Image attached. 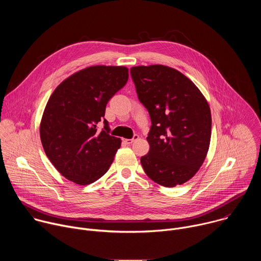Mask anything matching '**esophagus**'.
<instances>
[{
	"label": "esophagus",
	"mask_w": 261,
	"mask_h": 261,
	"mask_svg": "<svg viewBox=\"0 0 261 261\" xmlns=\"http://www.w3.org/2000/svg\"><path fill=\"white\" fill-rule=\"evenodd\" d=\"M138 135L137 134H135L134 136H133V138H131V139H127V138H125V139H123V141L125 142V143H127V144H131L132 142H134L136 139H138Z\"/></svg>",
	"instance_id": "34e87169"
}]
</instances>
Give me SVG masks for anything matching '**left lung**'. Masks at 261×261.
Segmentation results:
<instances>
[{"instance_id": "1", "label": "left lung", "mask_w": 261, "mask_h": 261, "mask_svg": "<svg viewBox=\"0 0 261 261\" xmlns=\"http://www.w3.org/2000/svg\"><path fill=\"white\" fill-rule=\"evenodd\" d=\"M139 101L150 114V152L140 158L146 175L164 187L189 180L210 146L212 116L199 89L179 71L164 66L130 69Z\"/></svg>"}]
</instances>
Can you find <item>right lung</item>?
I'll list each match as a JSON object with an SVG mask.
<instances>
[{"label": "right lung", "mask_w": 261, "mask_h": 261, "mask_svg": "<svg viewBox=\"0 0 261 261\" xmlns=\"http://www.w3.org/2000/svg\"><path fill=\"white\" fill-rule=\"evenodd\" d=\"M129 77L123 66H91L62 82L45 106L40 138L47 158L67 179L89 185L106 173L122 140L104 119L109 99ZM103 121L100 132L97 124Z\"/></svg>", "instance_id": "1"}]
</instances>
